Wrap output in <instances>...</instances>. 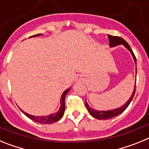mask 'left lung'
I'll return each instance as SVG.
<instances>
[{"label":"left lung","instance_id":"left-lung-1","mask_svg":"<svg viewBox=\"0 0 149 149\" xmlns=\"http://www.w3.org/2000/svg\"><path fill=\"white\" fill-rule=\"evenodd\" d=\"M109 40V46L111 48L112 47H116L117 46H119V45H123L128 50L129 52L131 54L133 58H134V63L136 64V58L135 55H134V52L132 51L131 48L129 46V44L126 42V41L122 39L121 37H115V36H112L108 34ZM136 83V82H135ZM135 91H136V84L134 85V89L133 91V93H132L131 96L129 98V100L126 103L122 105L121 107H118V108L114 109H111V110H97V109H94L91 108V107H89V105L88 104V103L85 101V106H86V108H87L89 114L91 116H93L94 118H97V119L99 120H107V119H110V118H112L116 117V116H118L121 113H122L127 108V107L129 106V104L130 103V102L132 101V100L134 98V94H135Z\"/></svg>","mask_w":149,"mask_h":149}]
</instances>
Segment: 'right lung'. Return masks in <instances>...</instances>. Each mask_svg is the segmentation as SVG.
<instances>
[{
	"mask_svg": "<svg viewBox=\"0 0 149 149\" xmlns=\"http://www.w3.org/2000/svg\"><path fill=\"white\" fill-rule=\"evenodd\" d=\"M42 35L41 33H38V34H36V35H33L31 37H37V36H40ZM71 88H67V90H65L62 94L61 97L60 99V108L57 112H55V113L50 114V115H48L46 116H32V115H30V114L27 113V112H24L23 110H22L20 108V110L22 112V113L24 115L27 116L28 118H29L30 119L33 120V121H36V122L40 123V124H52V123H55L56 121H59V120L63 117L64 114V111H65V97L67 95V94L69 92V91L70 90Z\"/></svg>",
	"mask_w": 149,
	"mask_h": 149,
	"instance_id": "obj_1",
	"label": "right lung"
}]
</instances>
